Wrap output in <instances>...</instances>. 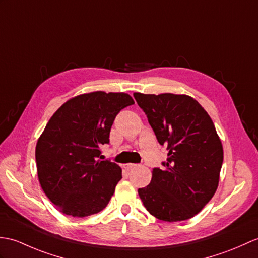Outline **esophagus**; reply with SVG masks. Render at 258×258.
Instances as JSON below:
<instances>
[{"instance_id":"1","label":"esophagus","mask_w":258,"mask_h":258,"mask_svg":"<svg viewBox=\"0 0 258 258\" xmlns=\"http://www.w3.org/2000/svg\"><path fill=\"white\" fill-rule=\"evenodd\" d=\"M136 166H137L136 164L128 163V164H125V165H124V168H125V169H127V170H130V169H132V168H135Z\"/></svg>"}]
</instances>
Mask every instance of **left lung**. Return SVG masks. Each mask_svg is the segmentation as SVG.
<instances>
[{"label": "left lung", "mask_w": 258, "mask_h": 258, "mask_svg": "<svg viewBox=\"0 0 258 258\" xmlns=\"http://www.w3.org/2000/svg\"><path fill=\"white\" fill-rule=\"evenodd\" d=\"M134 98L168 151L164 168H154L151 183L139 189L143 205L166 222L191 219L219 185L223 147L212 119L185 94L135 92Z\"/></svg>", "instance_id": "8db88e82"}]
</instances>
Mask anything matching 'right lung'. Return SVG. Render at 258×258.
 Here are the masks:
<instances>
[{"mask_svg": "<svg viewBox=\"0 0 258 258\" xmlns=\"http://www.w3.org/2000/svg\"><path fill=\"white\" fill-rule=\"evenodd\" d=\"M134 104L127 93L94 91L53 113L36 144L38 180L59 211L85 218L103 210L122 179L121 167L101 160L117 113Z\"/></svg>", "mask_w": 258, "mask_h": 258, "instance_id": "1", "label": "right lung"}]
</instances>
